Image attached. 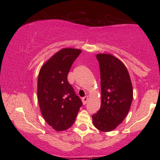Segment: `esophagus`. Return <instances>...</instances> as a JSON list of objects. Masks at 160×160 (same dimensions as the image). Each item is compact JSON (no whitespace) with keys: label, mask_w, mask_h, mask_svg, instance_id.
Returning <instances> with one entry per match:
<instances>
[{"label":"esophagus","mask_w":160,"mask_h":160,"mask_svg":"<svg viewBox=\"0 0 160 160\" xmlns=\"http://www.w3.org/2000/svg\"><path fill=\"white\" fill-rule=\"evenodd\" d=\"M88 97L86 96L85 97H83L82 99V104L84 105H85L87 104V102H88Z\"/></svg>","instance_id":"esophagus-1"}]
</instances>
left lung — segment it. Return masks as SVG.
Masks as SVG:
<instances>
[{"label":"left lung","instance_id":"obj_1","mask_svg":"<svg viewBox=\"0 0 160 160\" xmlns=\"http://www.w3.org/2000/svg\"><path fill=\"white\" fill-rule=\"evenodd\" d=\"M101 80V107L94 113V127L102 132L114 130L122 123L132 101V86L128 70L113 55L98 53Z\"/></svg>","mask_w":160,"mask_h":160}]
</instances>
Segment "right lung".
I'll return each mask as SVG.
<instances>
[{"label":"right lung","mask_w":160,"mask_h":160,"mask_svg":"<svg viewBox=\"0 0 160 160\" xmlns=\"http://www.w3.org/2000/svg\"><path fill=\"white\" fill-rule=\"evenodd\" d=\"M82 51L63 48L42 65L37 82L40 111L48 125L56 131L73 124L82 101L67 80L68 73Z\"/></svg>","instance_id":"right-lung-1"}]
</instances>
